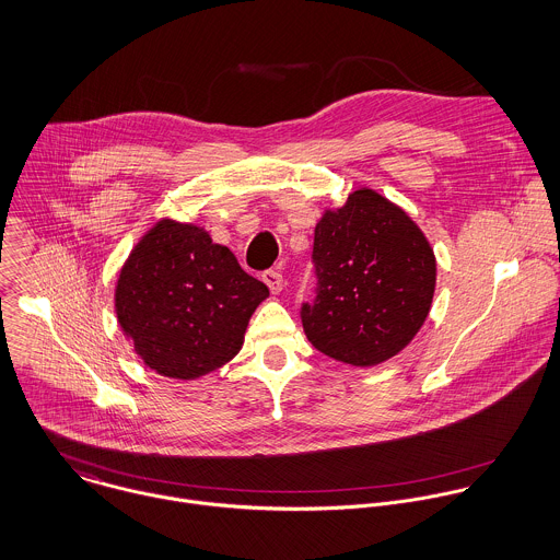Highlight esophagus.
<instances>
[{"label":"esophagus","mask_w":560,"mask_h":560,"mask_svg":"<svg viewBox=\"0 0 560 560\" xmlns=\"http://www.w3.org/2000/svg\"><path fill=\"white\" fill-rule=\"evenodd\" d=\"M261 279H264V283L268 285V290H270L272 294H279V292H281V288H283V277H281V272H277V270H266V272L261 275Z\"/></svg>","instance_id":"esophagus-1"}]
</instances>
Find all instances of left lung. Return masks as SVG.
<instances>
[{
    "label": "left lung",
    "mask_w": 560,
    "mask_h": 560,
    "mask_svg": "<svg viewBox=\"0 0 560 560\" xmlns=\"http://www.w3.org/2000/svg\"><path fill=\"white\" fill-rule=\"evenodd\" d=\"M318 294L301 310L307 339L357 368L398 354L422 329L438 281L435 253L411 217L359 188L314 231Z\"/></svg>",
    "instance_id": "obj_1"
}]
</instances>
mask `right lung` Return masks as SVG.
<instances>
[{
  "mask_svg": "<svg viewBox=\"0 0 560 560\" xmlns=\"http://www.w3.org/2000/svg\"><path fill=\"white\" fill-rule=\"evenodd\" d=\"M268 288L203 226L162 219L120 268L114 310L136 354L162 376L192 381L231 361Z\"/></svg>",
  "mask_w": 560,
  "mask_h": 560,
  "instance_id": "1",
  "label": "right lung"
}]
</instances>
